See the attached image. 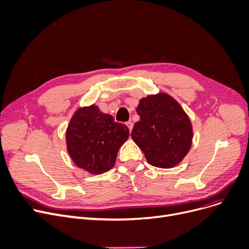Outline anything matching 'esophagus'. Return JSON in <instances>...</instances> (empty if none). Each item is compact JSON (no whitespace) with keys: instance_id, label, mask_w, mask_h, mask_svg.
Segmentation results:
<instances>
[{"instance_id":"34e87169","label":"esophagus","mask_w":249,"mask_h":249,"mask_svg":"<svg viewBox=\"0 0 249 249\" xmlns=\"http://www.w3.org/2000/svg\"><path fill=\"white\" fill-rule=\"evenodd\" d=\"M126 125H127V127L129 128V131H132L133 126H134V124H133L132 122H127V123H126Z\"/></svg>"}]
</instances>
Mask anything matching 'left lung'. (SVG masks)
I'll return each mask as SVG.
<instances>
[{"instance_id":"1","label":"left lung","mask_w":249,"mask_h":249,"mask_svg":"<svg viewBox=\"0 0 249 249\" xmlns=\"http://www.w3.org/2000/svg\"><path fill=\"white\" fill-rule=\"evenodd\" d=\"M140 121L132 139L152 166L171 168L178 164L192 146L193 128L181 106L168 94L159 93L140 100Z\"/></svg>"}]
</instances>
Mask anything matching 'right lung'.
<instances>
[{
  "label": "right lung",
  "instance_id": "right-lung-1",
  "mask_svg": "<svg viewBox=\"0 0 249 249\" xmlns=\"http://www.w3.org/2000/svg\"><path fill=\"white\" fill-rule=\"evenodd\" d=\"M128 135L125 124L91 105L74 113L67 128V148L78 167L100 174L113 167L118 149Z\"/></svg>",
  "mask_w": 249,
  "mask_h": 249
}]
</instances>
